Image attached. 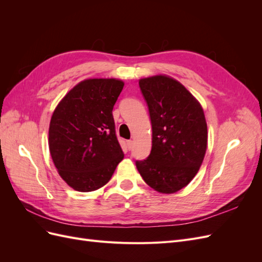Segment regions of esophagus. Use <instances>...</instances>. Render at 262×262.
<instances>
[{
    "instance_id": "1",
    "label": "esophagus",
    "mask_w": 262,
    "mask_h": 262,
    "mask_svg": "<svg viewBox=\"0 0 262 262\" xmlns=\"http://www.w3.org/2000/svg\"><path fill=\"white\" fill-rule=\"evenodd\" d=\"M126 145H128L129 149H132V147H133V141H132V140L126 141Z\"/></svg>"
}]
</instances>
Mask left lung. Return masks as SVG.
I'll return each instance as SVG.
<instances>
[{"mask_svg": "<svg viewBox=\"0 0 262 262\" xmlns=\"http://www.w3.org/2000/svg\"><path fill=\"white\" fill-rule=\"evenodd\" d=\"M140 90L152 123V149L137 168L146 184L162 193H173L193 179L203 162L208 126L198 100L173 78H142Z\"/></svg>", "mask_w": 262, "mask_h": 262, "instance_id": "obj_1", "label": "left lung"}]
</instances>
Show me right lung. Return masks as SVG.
I'll return each instance as SVG.
<instances>
[{"mask_svg":"<svg viewBox=\"0 0 262 262\" xmlns=\"http://www.w3.org/2000/svg\"><path fill=\"white\" fill-rule=\"evenodd\" d=\"M123 85L115 78L85 80L53 112L50 154L59 175L77 191H94L105 186L122 161L113 109Z\"/></svg>","mask_w":262,"mask_h":262,"instance_id":"add662e5","label":"right lung"}]
</instances>
